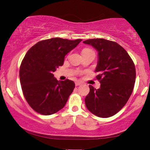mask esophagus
I'll use <instances>...</instances> for the list:
<instances>
[{"label":"esophagus","mask_w":150,"mask_h":150,"mask_svg":"<svg viewBox=\"0 0 150 150\" xmlns=\"http://www.w3.org/2000/svg\"><path fill=\"white\" fill-rule=\"evenodd\" d=\"M81 84H82V82H76V83H75V85H76V86H80Z\"/></svg>","instance_id":"34e87169"}]
</instances>
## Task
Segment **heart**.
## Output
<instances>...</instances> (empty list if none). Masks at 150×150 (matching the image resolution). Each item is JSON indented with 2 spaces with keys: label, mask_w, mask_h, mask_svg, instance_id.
<instances>
[{
  "label": "heart",
  "mask_w": 150,
  "mask_h": 150,
  "mask_svg": "<svg viewBox=\"0 0 150 150\" xmlns=\"http://www.w3.org/2000/svg\"><path fill=\"white\" fill-rule=\"evenodd\" d=\"M86 50H89V49H83V51H86Z\"/></svg>",
  "instance_id": "1"
}]
</instances>
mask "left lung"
Returning a JSON list of instances; mask_svg holds the SVG:
<instances>
[{
    "mask_svg": "<svg viewBox=\"0 0 150 150\" xmlns=\"http://www.w3.org/2000/svg\"><path fill=\"white\" fill-rule=\"evenodd\" d=\"M83 43L98 52L96 72L101 83L98 90L89 86L86 107L99 117L113 116L125 105L132 93L136 80L134 64L127 51L116 42L91 39Z\"/></svg>",
    "mask_w": 150,
    "mask_h": 150,
    "instance_id": "left-lung-1",
    "label": "left lung"
}]
</instances>
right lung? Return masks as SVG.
Instances as JSON below:
<instances>
[{
    "instance_id": "1",
    "label": "right lung",
    "mask_w": 150,
    "mask_h": 150,
    "mask_svg": "<svg viewBox=\"0 0 150 150\" xmlns=\"http://www.w3.org/2000/svg\"><path fill=\"white\" fill-rule=\"evenodd\" d=\"M82 41L45 39L34 45L25 54L20 68V83L25 99L36 112L50 115L64 107L75 83L68 79L58 81L53 72Z\"/></svg>"
}]
</instances>
